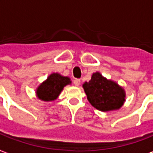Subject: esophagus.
I'll return each instance as SVG.
<instances>
[{
    "instance_id": "34e87169",
    "label": "esophagus",
    "mask_w": 153,
    "mask_h": 153,
    "mask_svg": "<svg viewBox=\"0 0 153 153\" xmlns=\"http://www.w3.org/2000/svg\"><path fill=\"white\" fill-rule=\"evenodd\" d=\"M73 83H74V85L76 87H78L79 85H80V83H81V81L79 79H75L74 81H73Z\"/></svg>"
}]
</instances>
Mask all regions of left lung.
Returning a JSON list of instances; mask_svg holds the SVG:
<instances>
[{
    "label": "left lung",
    "instance_id": "8db88e82",
    "mask_svg": "<svg viewBox=\"0 0 153 153\" xmlns=\"http://www.w3.org/2000/svg\"><path fill=\"white\" fill-rule=\"evenodd\" d=\"M82 87L91 105L101 111L118 110L126 102L124 88L99 71L91 75L90 81L83 83Z\"/></svg>",
    "mask_w": 153,
    "mask_h": 153
}]
</instances>
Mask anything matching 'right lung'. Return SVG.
<instances>
[{"instance_id": "1", "label": "right lung", "mask_w": 153, "mask_h": 153, "mask_svg": "<svg viewBox=\"0 0 153 153\" xmlns=\"http://www.w3.org/2000/svg\"><path fill=\"white\" fill-rule=\"evenodd\" d=\"M71 84V81L69 76L53 72L36 87V96L43 102H52L58 98L64 87Z\"/></svg>"}]
</instances>
